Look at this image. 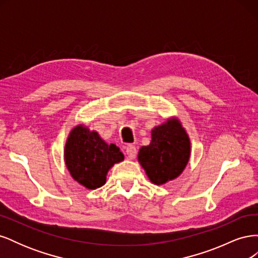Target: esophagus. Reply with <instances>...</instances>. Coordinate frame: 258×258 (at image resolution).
Returning <instances> with one entry per match:
<instances>
[{"mask_svg":"<svg viewBox=\"0 0 258 258\" xmlns=\"http://www.w3.org/2000/svg\"><path fill=\"white\" fill-rule=\"evenodd\" d=\"M126 154L128 156L129 159H134L137 156V148L135 145L132 144H128L126 146Z\"/></svg>","mask_w":258,"mask_h":258,"instance_id":"obj_1","label":"esophagus"}]
</instances>
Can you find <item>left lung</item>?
<instances>
[{"label": "left lung", "instance_id": "8db88e82", "mask_svg": "<svg viewBox=\"0 0 258 258\" xmlns=\"http://www.w3.org/2000/svg\"><path fill=\"white\" fill-rule=\"evenodd\" d=\"M190 156V141L176 118L152 130V141L140 148L138 159L156 185L172 181L183 172Z\"/></svg>", "mask_w": 258, "mask_h": 258}]
</instances>
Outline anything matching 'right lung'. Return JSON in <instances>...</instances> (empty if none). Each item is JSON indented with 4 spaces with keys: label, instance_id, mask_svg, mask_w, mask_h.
Masks as SVG:
<instances>
[{
    "label": "right lung",
    "instance_id": "add662e5",
    "mask_svg": "<svg viewBox=\"0 0 258 258\" xmlns=\"http://www.w3.org/2000/svg\"><path fill=\"white\" fill-rule=\"evenodd\" d=\"M64 160L75 181L96 189L105 184L108 170L123 160V155L115 144L105 143L96 131L80 124L68 138Z\"/></svg>",
    "mask_w": 258,
    "mask_h": 258
}]
</instances>
